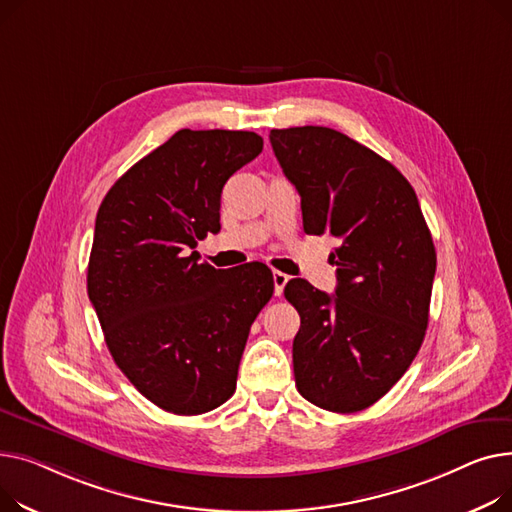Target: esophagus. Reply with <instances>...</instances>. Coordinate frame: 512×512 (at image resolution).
<instances>
[{"instance_id":"1","label":"esophagus","mask_w":512,"mask_h":512,"mask_svg":"<svg viewBox=\"0 0 512 512\" xmlns=\"http://www.w3.org/2000/svg\"><path fill=\"white\" fill-rule=\"evenodd\" d=\"M273 281H275V295H281L285 285H287V281H289V277L285 273H281V270H275Z\"/></svg>"}]
</instances>
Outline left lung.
Masks as SVG:
<instances>
[{"label":"left lung","instance_id":"8db88e82","mask_svg":"<svg viewBox=\"0 0 512 512\" xmlns=\"http://www.w3.org/2000/svg\"><path fill=\"white\" fill-rule=\"evenodd\" d=\"M285 177L302 196L304 231L330 233L337 289L285 285L302 324L293 339L299 395L320 409L374 405L424 343L436 250L415 190L368 146L322 126L270 130Z\"/></svg>","mask_w":512,"mask_h":512}]
</instances>
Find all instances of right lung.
<instances>
[{"label": "right lung", "instance_id": "1", "mask_svg": "<svg viewBox=\"0 0 512 512\" xmlns=\"http://www.w3.org/2000/svg\"><path fill=\"white\" fill-rule=\"evenodd\" d=\"M254 132L179 130L103 198L88 260V299L117 368L157 407L200 415L237 384L250 326L273 297L262 262H198L221 231L227 179L262 153Z\"/></svg>", "mask_w": 512, "mask_h": 512}]
</instances>
